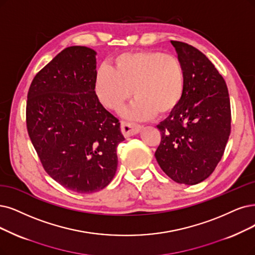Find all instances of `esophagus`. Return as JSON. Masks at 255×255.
<instances>
[{
	"label": "esophagus",
	"instance_id": "esophagus-1",
	"mask_svg": "<svg viewBox=\"0 0 255 255\" xmlns=\"http://www.w3.org/2000/svg\"><path fill=\"white\" fill-rule=\"evenodd\" d=\"M122 132L126 137L135 135L139 132L140 126L137 124H133V123H126V122H122Z\"/></svg>",
	"mask_w": 255,
	"mask_h": 255
}]
</instances>
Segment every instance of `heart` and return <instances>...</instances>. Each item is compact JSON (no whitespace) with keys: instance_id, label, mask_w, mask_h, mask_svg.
<instances>
[{"instance_id":"1","label":"heart","mask_w":255,"mask_h":255,"mask_svg":"<svg viewBox=\"0 0 255 255\" xmlns=\"http://www.w3.org/2000/svg\"><path fill=\"white\" fill-rule=\"evenodd\" d=\"M186 75L175 55L158 51L125 52L98 70L94 92L102 105L121 110L133 94L126 117L144 121L171 112L181 102Z\"/></svg>"}]
</instances>
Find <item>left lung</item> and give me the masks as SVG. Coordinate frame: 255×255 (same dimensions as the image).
<instances>
[{
	"mask_svg": "<svg viewBox=\"0 0 255 255\" xmlns=\"http://www.w3.org/2000/svg\"><path fill=\"white\" fill-rule=\"evenodd\" d=\"M186 75L178 105L157 125L162 140L155 158L178 184L205 181L221 161L231 130L227 85L207 56L195 47L171 41Z\"/></svg>",
	"mask_w": 255,
	"mask_h": 255,
	"instance_id": "8db88e82",
	"label": "left lung"
}]
</instances>
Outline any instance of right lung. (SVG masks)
Masks as SVG:
<instances>
[{
    "mask_svg": "<svg viewBox=\"0 0 255 255\" xmlns=\"http://www.w3.org/2000/svg\"><path fill=\"white\" fill-rule=\"evenodd\" d=\"M96 55L88 47H67L35 75L27 96L28 134L44 169L78 193L111 182L117 147L125 139L119 120L94 92Z\"/></svg>",
    "mask_w": 255,
    "mask_h": 255,
    "instance_id": "add662e5",
    "label": "right lung"
}]
</instances>
